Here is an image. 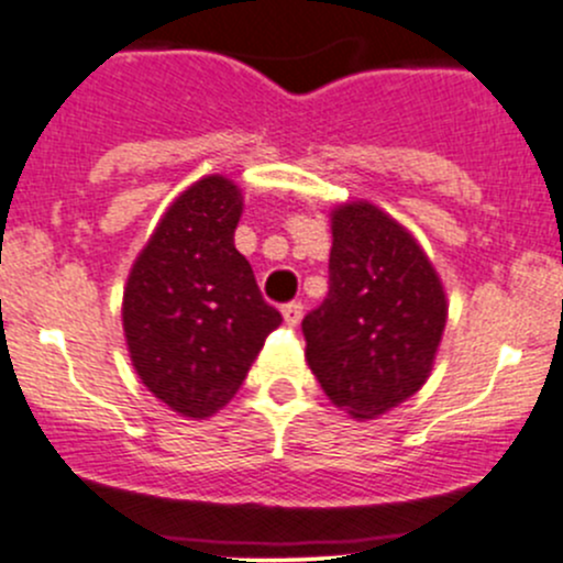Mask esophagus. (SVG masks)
<instances>
[{
  "mask_svg": "<svg viewBox=\"0 0 563 563\" xmlns=\"http://www.w3.org/2000/svg\"><path fill=\"white\" fill-rule=\"evenodd\" d=\"M302 313H305V305L297 302V299H294V302L283 305V318H286L288 327H297V323L302 321Z\"/></svg>",
  "mask_w": 563,
  "mask_h": 563,
  "instance_id": "1",
  "label": "esophagus"
}]
</instances>
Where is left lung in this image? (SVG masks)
<instances>
[{"label": "left lung", "mask_w": 563, "mask_h": 563, "mask_svg": "<svg viewBox=\"0 0 563 563\" xmlns=\"http://www.w3.org/2000/svg\"><path fill=\"white\" fill-rule=\"evenodd\" d=\"M444 323V288L417 240L373 203L334 209L329 291L302 321L329 400L354 419L395 408L428 378Z\"/></svg>", "instance_id": "left-lung-1"}]
</instances>
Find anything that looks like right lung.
<instances>
[{"label": "right lung", "instance_id": "1", "mask_svg": "<svg viewBox=\"0 0 563 563\" xmlns=\"http://www.w3.org/2000/svg\"><path fill=\"white\" fill-rule=\"evenodd\" d=\"M240 214L234 181L207 176L187 187L141 250L124 288L133 367L181 417L220 411L283 321L234 247Z\"/></svg>", "mask_w": 563, "mask_h": 563}]
</instances>
